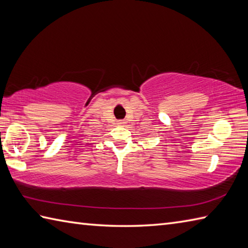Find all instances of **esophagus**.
<instances>
[{"label":"esophagus","instance_id":"1","mask_svg":"<svg viewBox=\"0 0 248 248\" xmlns=\"http://www.w3.org/2000/svg\"><path fill=\"white\" fill-rule=\"evenodd\" d=\"M125 124H127V123H125L124 120H118V121H117V124L120 125V127H124Z\"/></svg>","mask_w":248,"mask_h":248}]
</instances>
